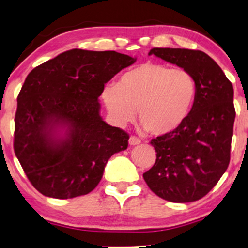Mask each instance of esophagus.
<instances>
[{
	"mask_svg": "<svg viewBox=\"0 0 248 248\" xmlns=\"http://www.w3.org/2000/svg\"><path fill=\"white\" fill-rule=\"evenodd\" d=\"M128 143L130 145H138L141 143V140L137 137H134V135H131L130 139H128Z\"/></svg>",
	"mask_w": 248,
	"mask_h": 248,
	"instance_id": "34e87169",
	"label": "esophagus"
}]
</instances>
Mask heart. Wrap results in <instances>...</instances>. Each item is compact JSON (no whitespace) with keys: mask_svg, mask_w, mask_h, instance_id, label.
Returning <instances> with one entry per match:
<instances>
[{"mask_svg":"<svg viewBox=\"0 0 248 248\" xmlns=\"http://www.w3.org/2000/svg\"><path fill=\"white\" fill-rule=\"evenodd\" d=\"M103 100L111 120L125 126L135 118L144 130L162 137L184 124L194 106L196 82L188 71L143 63L104 88Z\"/></svg>","mask_w":248,"mask_h":248,"instance_id":"b5f03b06","label":"heart"}]
</instances>
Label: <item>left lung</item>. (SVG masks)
<instances>
[{"label": "left lung", "mask_w": 248, "mask_h": 248, "mask_svg": "<svg viewBox=\"0 0 248 248\" xmlns=\"http://www.w3.org/2000/svg\"><path fill=\"white\" fill-rule=\"evenodd\" d=\"M149 55L188 71L196 82V99L181 127L152 139L157 159L143 178L159 198L176 203L198 201L228 168L236 116L232 84L201 50L152 48Z\"/></svg>", "instance_id": "8db88e82"}]
</instances>
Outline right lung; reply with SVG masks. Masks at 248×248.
I'll list each match as a JSON object with an SVG mask.
<instances>
[{"instance_id": "obj_1", "label": "right lung", "mask_w": 248, "mask_h": 248, "mask_svg": "<svg viewBox=\"0 0 248 248\" xmlns=\"http://www.w3.org/2000/svg\"><path fill=\"white\" fill-rule=\"evenodd\" d=\"M137 59L114 50L71 49L27 76L18 96L15 152L37 191L54 199L86 195L128 134L100 116L99 96Z\"/></svg>"}]
</instances>
